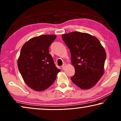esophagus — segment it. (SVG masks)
Here are the masks:
<instances>
[{
  "mask_svg": "<svg viewBox=\"0 0 121 121\" xmlns=\"http://www.w3.org/2000/svg\"><path fill=\"white\" fill-rule=\"evenodd\" d=\"M66 66H67V65H66V64H63V65L62 66V69H63V70H64V69L65 68Z\"/></svg>",
  "mask_w": 121,
  "mask_h": 121,
  "instance_id": "34e87169",
  "label": "esophagus"
}]
</instances>
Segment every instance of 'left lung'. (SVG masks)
Returning <instances> with one entry per match:
<instances>
[{
    "label": "left lung",
    "instance_id": "8db88e82",
    "mask_svg": "<svg viewBox=\"0 0 121 121\" xmlns=\"http://www.w3.org/2000/svg\"><path fill=\"white\" fill-rule=\"evenodd\" d=\"M69 48L75 74L74 84L86 90L94 86L104 73L106 53L100 41L87 33L72 32L62 35Z\"/></svg>",
    "mask_w": 121,
    "mask_h": 121
}]
</instances>
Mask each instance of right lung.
<instances>
[{
	"label": "right lung",
	"instance_id": "obj_1",
	"mask_svg": "<svg viewBox=\"0 0 121 121\" xmlns=\"http://www.w3.org/2000/svg\"><path fill=\"white\" fill-rule=\"evenodd\" d=\"M56 37L54 35L36 36L21 48L18 68L25 82L33 90L41 91L48 88L60 71L49 54V46Z\"/></svg>",
	"mask_w": 121,
	"mask_h": 121
}]
</instances>
